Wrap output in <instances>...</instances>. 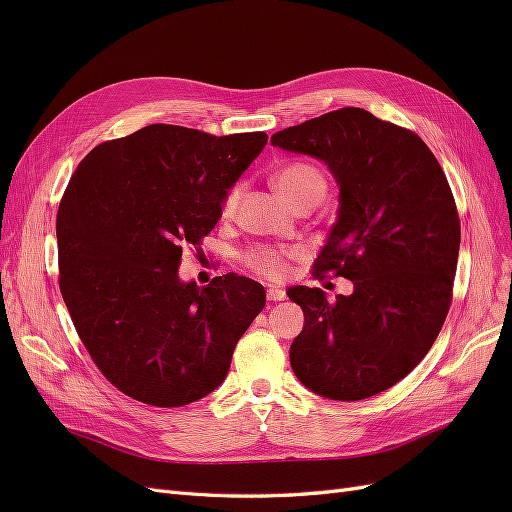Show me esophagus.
<instances>
[{"label":"esophagus","instance_id":"1","mask_svg":"<svg viewBox=\"0 0 512 512\" xmlns=\"http://www.w3.org/2000/svg\"><path fill=\"white\" fill-rule=\"evenodd\" d=\"M284 297H286V292L282 288H269L267 290V299L269 301H284Z\"/></svg>","mask_w":512,"mask_h":512}]
</instances>
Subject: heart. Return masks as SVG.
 <instances>
[{
	"label": "heart",
	"instance_id": "heart-1",
	"mask_svg": "<svg viewBox=\"0 0 512 512\" xmlns=\"http://www.w3.org/2000/svg\"><path fill=\"white\" fill-rule=\"evenodd\" d=\"M273 183L277 192H280L292 207L307 203V200H318L320 203L324 190H327L324 175L316 166L305 164V162H294L280 168L273 177ZM241 196H243L241 183H235L224 194L220 203V215L224 220L232 218V215L237 213ZM294 256H297V252L284 250V247H254V250L245 254V265L260 277H267V280H284L290 260Z\"/></svg>",
	"mask_w": 512,
	"mask_h": 512
}]
</instances>
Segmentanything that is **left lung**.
I'll return each instance as SVG.
<instances>
[{"instance_id": "1", "label": "left lung", "mask_w": 512, "mask_h": 512, "mask_svg": "<svg viewBox=\"0 0 512 512\" xmlns=\"http://www.w3.org/2000/svg\"><path fill=\"white\" fill-rule=\"evenodd\" d=\"M331 168L339 215L314 265L354 292L288 290L305 316L290 365L309 391L356 401L391 389L425 359L453 301L461 224L451 185L423 138L346 106L271 136Z\"/></svg>"}]
</instances>
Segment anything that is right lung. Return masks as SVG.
I'll list each match as a JSON object with an SVG mask.
<instances>
[{"label": "right lung", "instance_id": "obj_1", "mask_svg": "<svg viewBox=\"0 0 512 512\" xmlns=\"http://www.w3.org/2000/svg\"><path fill=\"white\" fill-rule=\"evenodd\" d=\"M267 138L151 123L100 143L74 170L57 211L59 290L91 361L128 397L179 408L209 395L265 307L250 277L200 288L177 269Z\"/></svg>", "mask_w": 512, "mask_h": 512}]
</instances>
